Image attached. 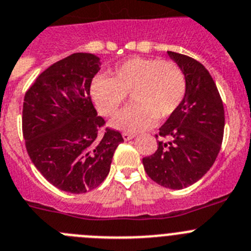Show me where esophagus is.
Returning <instances> with one entry per match:
<instances>
[{"label": "esophagus", "mask_w": 251, "mask_h": 251, "mask_svg": "<svg viewBox=\"0 0 251 251\" xmlns=\"http://www.w3.org/2000/svg\"><path fill=\"white\" fill-rule=\"evenodd\" d=\"M123 137H124V140H125V141H128V140L134 139L135 134H130V132H124Z\"/></svg>", "instance_id": "34e87169"}]
</instances>
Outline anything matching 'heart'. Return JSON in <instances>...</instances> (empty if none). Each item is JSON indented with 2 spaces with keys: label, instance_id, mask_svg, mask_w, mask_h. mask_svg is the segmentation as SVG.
I'll use <instances>...</instances> for the list:
<instances>
[{
  "label": "heart",
  "instance_id": "b5f03b06",
  "mask_svg": "<svg viewBox=\"0 0 251 251\" xmlns=\"http://www.w3.org/2000/svg\"><path fill=\"white\" fill-rule=\"evenodd\" d=\"M186 92V78L173 61L134 57L115 67L109 77L96 76L90 86L92 102L102 116H112L126 95L132 105L110 121L111 127L136 132L150 127L153 121L170 117Z\"/></svg>",
  "mask_w": 251,
  "mask_h": 251
}]
</instances>
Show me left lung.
Masks as SVG:
<instances>
[{
	"mask_svg": "<svg viewBox=\"0 0 251 251\" xmlns=\"http://www.w3.org/2000/svg\"><path fill=\"white\" fill-rule=\"evenodd\" d=\"M186 78L181 103L159 135L170 141H159L155 153L142 159L151 180L174 190L200 180L215 162L224 135V106L209 71L189 56L168 51ZM157 137V135H156Z\"/></svg>",
	"mask_w": 251,
	"mask_h": 251,
	"instance_id": "left-lung-1",
	"label": "left lung"
}]
</instances>
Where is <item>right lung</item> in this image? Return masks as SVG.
<instances>
[{"mask_svg": "<svg viewBox=\"0 0 251 251\" xmlns=\"http://www.w3.org/2000/svg\"><path fill=\"white\" fill-rule=\"evenodd\" d=\"M100 58L77 52L45 70L25 95L22 131L28 156L57 189L83 194L98 187L124 141L106 128L92 105L90 86Z\"/></svg>", "mask_w": 251, "mask_h": 251, "instance_id": "obj_1", "label": "right lung"}]
</instances>
